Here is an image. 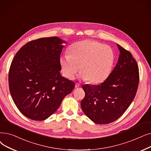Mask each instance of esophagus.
Instances as JSON below:
<instances>
[{"label": "esophagus", "instance_id": "34e87169", "mask_svg": "<svg viewBox=\"0 0 151 151\" xmlns=\"http://www.w3.org/2000/svg\"><path fill=\"white\" fill-rule=\"evenodd\" d=\"M80 86H81L80 84H79V83H76V84H75V88H79V87H80Z\"/></svg>", "mask_w": 151, "mask_h": 151}]
</instances>
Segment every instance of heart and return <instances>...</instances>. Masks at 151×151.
<instances>
[{
    "instance_id": "obj_1",
    "label": "heart",
    "mask_w": 151,
    "mask_h": 151,
    "mask_svg": "<svg viewBox=\"0 0 151 151\" xmlns=\"http://www.w3.org/2000/svg\"><path fill=\"white\" fill-rule=\"evenodd\" d=\"M114 62L115 54L112 48L91 39L72 44L68 54L60 58L65 77L73 79L80 68L81 78L93 84L106 80L112 72Z\"/></svg>"
}]
</instances>
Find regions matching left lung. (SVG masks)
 Returning a JSON list of instances; mask_svg holds the SVG:
<instances>
[{"label": "left lung", "instance_id": "1", "mask_svg": "<svg viewBox=\"0 0 151 151\" xmlns=\"http://www.w3.org/2000/svg\"><path fill=\"white\" fill-rule=\"evenodd\" d=\"M119 60L109 76L98 85L84 84L81 107L90 120L108 124L124 113L136 96L139 81L138 65L130 52L117 44Z\"/></svg>", "mask_w": 151, "mask_h": 151}]
</instances>
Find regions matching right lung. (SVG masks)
I'll use <instances>...</instances> for the list:
<instances>
[{
    "label": "right lung",
    "instance_id": "1",
    "mask_svg": "<svg viewBox=\"0 0 151 151\" xmlns=\"http://www.w3.org/2000/svg\"><path fill=\"white\" fill-rule=\"evenodd\" d=\"M63 42L57 37L37 39L24 45L13 58L9 73L11 96L29 119H47L75 88V83L60 73Z\"/></svg>",
    "mask_w": 151,
    "mask_h": 151
}]
</instances>
